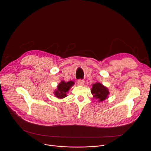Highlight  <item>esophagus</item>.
I'll use <instances>...</instances> for the list:
<instances>
[{
	"mask_svg": "<svg viewBox=\"0 0 151 151\" xmlns=\"http://www.w3.org/2000/svg\"><path fill=\"white\" fill-rule=\"evenodd\" d=\"M79 85H84V83H85V81L83 80V79H78V81H77Z\"/></svg>",
	"mask_w": 151,
	"mask_h": 151,
	"instance_id": "obj_1",
	"label": "esophagus"
}]
</instances>
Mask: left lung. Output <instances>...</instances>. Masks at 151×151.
Masks as SVG:
<instances>
[{
  "label": "left lung",
  "instance_id": "obj_1",
  "mask_svg": "<svg viewBox=\"0 0 151 151\" xmlns=\"http://www.w3.org/2000/svg\"><path fill=\"white\" fill-rule=\"evenodd\" d=\"M91 92L93 94L94 97L98 99L99 101H101L106 99L107 96L109 94L107 88L100 83H96L93 84Z\"/></svg>",
  "mask_w": 151,
  "mask_h": 151
}]
</instances>
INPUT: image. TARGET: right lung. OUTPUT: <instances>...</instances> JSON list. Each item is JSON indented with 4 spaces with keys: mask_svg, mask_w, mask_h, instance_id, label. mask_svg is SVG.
<instances>
[{
    "mask_svg": "<svg viewBox=\"0 0 151 151\" xmlns=\"http://www.w3.org/2000/svg\"><path fill=\"white\" fill-rule=\"evenodd\" d=\"M74 84L72 81H69L65 82L64 81H61L60 83L58 85L57 90L55 91V95L60 99H62L66 97V93L70 89V88Z\"/></svg>",
    "mask_w": 151,
    "mask_h": 151,
    "instance_id": "obj_1",
    "label": "right lung"
}]
</instances>
